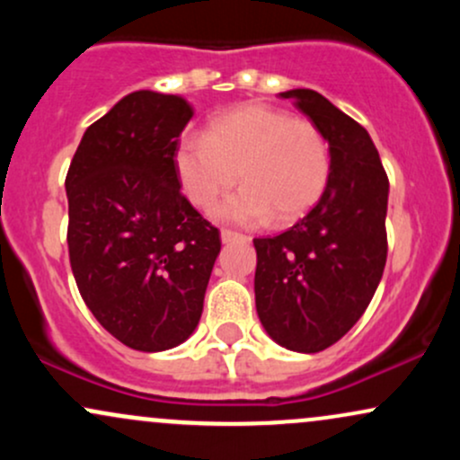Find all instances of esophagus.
<instances>
[{"label": "esophagus", "instance_id": "34e87169", "mask_svg": "<svg viewBox=\"0 0 460 460\" xmlns=\"http://www.w3.org/2000/svg\"><path fill=\"white\" fill-rule=\"evenodd\" d=\"M220 240H223V244H231V242L248 240V237H246V235H242V234H235V231L223 229V231H220Z\"/></svg>", "mask_w": 460, "mask_h": 460}]
</instances>
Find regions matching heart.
Listing matches in <instances>:
<instances>
[{
    "label": "heart",
    "instance_id": "obj_1",
    "mask_svg": "<svg viewBox=\"0 0 460 460\" xmlns=\"http://www.w3.org/2000/svg\"><path fill=\"white\" fill-rule=\"evenodd\" d=\"M175 171L183 192L223 223H292L322 197L331 175V151L322 131L283 110L246 103L216 116L208 134H190L177 145Z\"/></svg>",
    "mask_w": 460,
    "mask_h": 460
}]
</instances>
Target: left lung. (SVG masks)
Listing matches in <instances>:
<instances>
[{"mask_svg":"<svg viewBox=\"0 0 460 460\" xmlns=\"http://www.w3.org/2000/svg\"><path fill=\"white\" fill-rule=\"evenodd\" d=\"M309 116L331 151L314 209L281 235L255 237V307L270 340L320 352L346 335L381 283L387 261L389 181L372 138L309 88L279 93Z\"/></svg>","mask_w":460,"mask_h":460,"instance_id":"obj_1","label":"left lung"}]
</instances>
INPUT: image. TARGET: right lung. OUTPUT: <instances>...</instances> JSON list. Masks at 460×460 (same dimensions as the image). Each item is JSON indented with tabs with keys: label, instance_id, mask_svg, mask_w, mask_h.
Returning <instances> with one entry per match:
<instances>
[{
	"label": "right lung",
	"instance_id": "1",
	"mask_svg": "<svg viewBox=\"0 0 460 460\" xmlns=\"http://www.w3.org/2000/svg\"><path fill=\"white\" fill-rule=\"evenodd\" d=\"M192 116L181 94L129 93L84 131L65 183L79 294L140 352L192 335L220 252L218 229L179 192L175 151Z\"/></svg>",
	"mask_w": 460,
	"mask_h": 460
}]
</instances>
